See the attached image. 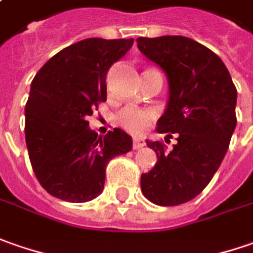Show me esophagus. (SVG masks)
Instances as JSON below:
<instances>
[{
    "label": "esophagus",
    "mask_w": 253,
    "mask_h": 253,
    "mask_svg": "<svg viewBox=\"0 0 253 253\" xmlns=\"http://www.w3.org/2000/svg\"><path fill=\"white\" fill-rule=\"evenodd\" d=\"M144 145H145V141L143 138H134L133 140V150H140V148H143Z\"/></svg>",
    "instance_id": "obj_1"
}]
</instances>
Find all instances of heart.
Here are the masks:
<instances>
[{
    "label": "heart",
    "mask_w": 253,
    "mask_h": 253,
    "mask_svg": "<svg viewBox=\"0 0 253 253\" xmlns=\"http://www.w3.org/2000/svg\"><path fill=\"white\" fill-rule=\"evenodd\" d=\"M155 118V112L141 108H126L118 115V123L122 128L131 134H140Z\"/></svg>",
    "instance_id": "1"
}]
</instances>
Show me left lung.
Here are the masks:
<instances>
[{
  "label": "left lung",
  "instance_id": "left-lung-1",
  "mask_svg": "<svg viewBox=\"0 0 253 253\" xmlns=\"http://www.w3.org/2000/svg\"><path fill=\"white\" fill-rule=\"evenodd\" d=\"M137 47L168 77L169 99L157 131L178 140L170 151L147 140L158 161L141 175V192L154 205H182L209 185L228 150L237 88L221 58L189 38H138Z\"/></svg>",
  "mask_w": 253,
  "mask_h": 253
}]
</instances>
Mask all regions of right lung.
I'll return each mask as SVG.
<instances>
[{"mask_svg": "<svg viewBox=\"0 0 253 253\" xmlns=\"http://www.w3.org/2000/svg\"><path fill=\"white\" fill-rule=\"evenodd\" d=\"M133 42L81 40L35 75L25 106V138L33 172L51 196L71 203L95 199L110 160L131 150V137L122 128L98 137L86 119L106 100L108 71Z\"/></svg>", "mask_w": 253, "mask_h": 253, "instance_id": "1", "label": "right lung"}]
</instances>
